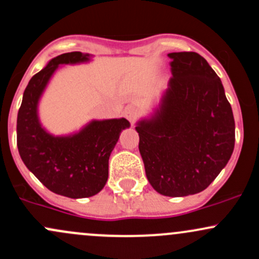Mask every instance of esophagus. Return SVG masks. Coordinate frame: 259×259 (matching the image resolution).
Wrapping results in <instances>:
<instances>
[{"label":"esophagus","mask_w":259,"mask_h":259,"mask_svg":"<svg viewBox=\"0 0 259 259\" xmlns=\"http://www.w3.org/2000/svg\"><path fill=\"white\" fill-rule=\"evenodd\" d=\"M124 116L130 122H134L139 118L138 109H135L134 107H126L124 110Z\"/></svg>","instance_id":"esophagus-1"}]
</instances>
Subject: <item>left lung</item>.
<instances>
[{
    "label": "left lung",
    "mask_w": 259,
    "mask_h": 259,
    "mask_svg": "<svg viewBox=\"0 0 259 259\" xmlns=\"http://www.w3.org/2000/svg\"><path fill=\"white\" fill-rule=\"evenodd\" d=\"M171 73L159 109L137 125L146 178L159 194L207 189L235 148V119L221 79L195 52L168 53Z\"/></svg>",
    "instance_id": "left-lung-1"
}]
</instances>
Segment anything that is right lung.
Listing matches in <instances>:
<instances>
[{
	"mask_svg": "<svg viewBox=\"0 0 259 259\" xmlns=\"http://www.w3.org/2000/svg\"><path fill=\"white\" fill-rule=\"evenodd\" d=\"M88 61L91 56L81 52L51 59L29 80L17 115V148L22 161L48 190L70 198L91 197L105 186L109 156L121 130L130 126L124 118L92 120L80 132L65 137H54L42 127L38 102L53 73L61 64Z\"/></svg>",
	"mask_w": 259,
	"mask_h": 259,
	"instance_id": "right-lung-1",
	"label": "right lung"
}]
</instances>
